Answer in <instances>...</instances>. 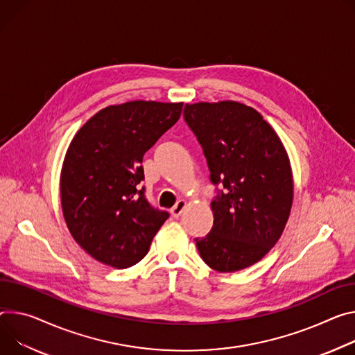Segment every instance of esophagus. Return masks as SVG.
I'll use <instances>...</instances> for the list:
<instances>
[{
  "label": "esophagus",
  "mask_w": 355,
  "mask_h": 355,
  "mask_svg": "<svg viewBox=\"0 0 355 355\" xmlns=\"http://www.w3.org/2000/svg\"><path fill=\"white\" fill-rule=\"evenodd\" d=\"M185 207H187V202H185L184 200H180V201L173 207L171 215H173L174 218H178V216L182 214V211L185 209Z\"/></svg>",
  "instance_id": "obj_1"
}]
</instances>
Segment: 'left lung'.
Returning a JSON list of instances; mask_svg holds the SVG:
<instances>
[{"instance_id": "8db88e82", "label": "left lung", "mask_w": 355, "mask_h": 355, "mask_svg": "<svg viewBox=\"0 0 355 355\" xmlns=\"http://www.w3.org/2000/svg\"><path fill=\"white\" fill-rule=\"evenodd\" d=\"M184 120L204 150L211 182L220 185L198 252L216 272L246 269L276 245L292 209L287 153L262 114L238 102L185 105Z\"/></svg>"}]
</instances>
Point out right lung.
I'll list each match as a JSON object with an SVG mask.
<instances>
[{
  "instance_id": "1",
  "label": "right lung",
  "mask_w": 355,
  "mask_h": 355,
  "mask_svg": "<svg viewBox=\"0 0 355 355\" xmlns=\"http://www.w3.org/2000/svg\"><path fill=\"white\" fill-rule=\"evenodd\" d=\"M182 103L109 106L73 137L60 173L68 230L93 259L116 269L139 263L170 216L144 196L143 155L181 116Z\"/></svg>"
}]
</instances>
